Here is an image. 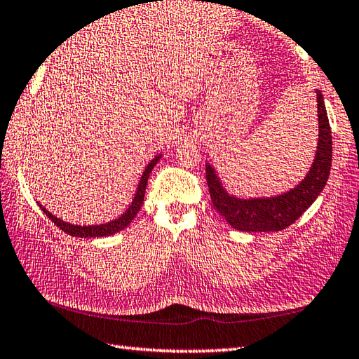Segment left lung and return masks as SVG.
I'll return each instance as SVG.
<instances>
[{"label": "left lung", "instance_id": "8db88e82", "mask_svg": "<svg viewBox=\"0 0 359 359\" xmlns=\"http://www.w3.org/2000/svg\"><path fill=\"white\" fill-rule=\"evenodd\" d=\"M316 94L318 113V144L316 158L308 175L290 191L275 198L240 199L224 190L210 163L205 165L207 185L213 207L233 229L243 232L283 231L302 217L306 208L312 205V202L318 198V194L327 185L331 169V155H333V141H331V127L323 95L320 90H316Z\"/></svg>", "mask_w": 359, "mask_h": 359}]
</instances>
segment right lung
I'll list each match as a JSON object with an SVG mask.
<instances>
[{
    "mask_svg": "<svg viewBox=\"0 0 359 359\" xmlns=\"http://www.w3.org/2000/svg\"><path fill=\"white\" fill-rule=\"evenodd\" d=\"M161 155H155V157L151 160V163L146 166L144 172L141 175V180L138 184V188H136V194L132 201V204L127 208L126 212H123L119 218H116L113 221H109V223H103V224H94V226H78V224H72V223H66V221H62L61 218L55 217V215H51L47 208L42 207V212L47 215V217L53 221V223L62 229L66 233L72 237H84V238H90V237H108V236H113L116 232H121L126 229V227L132 223V219L138 215L140 208L142 205V201H144V193H146V187H147V179L149 175H151L154 166L157 165L158 160H160Z\"/></svg>",
    "mask_w": 359,
    "mask_h": 359,
    "instance_id": "1",
    "label": "right lung"
}]
</instances>
